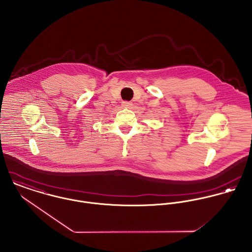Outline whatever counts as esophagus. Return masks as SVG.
Wrapping results in <instances>:
<instances>
[{"label": "esophagus", "instance_id": "1", "mask_svg": "<svg viewBox=\"0 0 252 252\" xmlns=\"http://www.w3.org/2000/svg\"><path fill=\"white\" fill-rule=\"evenodd\" d=\"M132 103L131 102H128V101H123L122 102V107L123 108H131L132 107Z\"/></svg>", "mask_w": 252, "mask_h": 252}]
</instances>
